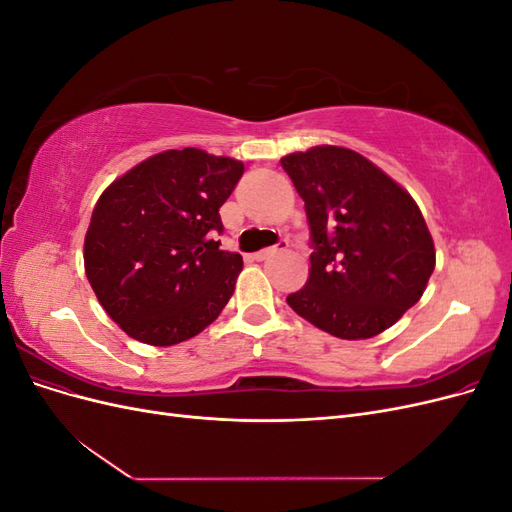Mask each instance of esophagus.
Wrapping results in <instances>:
<instances>
[{"label": "esophagus", "instance_id": "esophagus-1", "mask_svg": "<svg viewBox=\"0 0 512 512\" xmlns=\"http://www.w3.org/2000/svg\"><path fill=\"white\" fill-rule=\"evenodd\" d=\"M286 245H288L286 241H280V243L273 245V247H267V250H260V252H256L252 258H254V260H267L269 256H273V254H277L280 250H284Z\"/></svg>", "mask_w": 512, "mask_h": 512}]
</instances>
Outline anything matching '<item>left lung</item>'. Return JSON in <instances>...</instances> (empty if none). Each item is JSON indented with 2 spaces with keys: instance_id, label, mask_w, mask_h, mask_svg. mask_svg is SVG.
I'll return each mask as SVG.
<instances>
[{
  "instance_id": "left-lung-1",
  "label": "left lung",
  "mask_w": 512,
  "mask_h": 512,
  "mask_svg": "<svg viewBox=\"0 0 512 512\" xmlns=\"http://www.w3.org/2000/svg\"><path fill=\"white\" fill-rule=\"evenodd\" d=\"M282 166L305 200L314 252L288 305L339 339H369L423 297L436 247L414 198L346 147L288 153Z\"/></svg>"
}]
</instances>
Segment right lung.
Listing matches in <instances>:
<instances>
[{"instance_id":"obj_1","label":"right lung","mask_w":512,"mask_h":512,"mask_svg":"<svg viewBox=\"0 0 512 512\" xmlns=\"http://www.w3.org/2000/svg\"><path fill=\"white\" fill-rule=\"evenodd\" d=\"M243 162L185 147L156 153L98 198L87 280L119 329L149 346L185 342L222 314L243 258L220 250V207Z\"/></svg>"}]
</instances>
